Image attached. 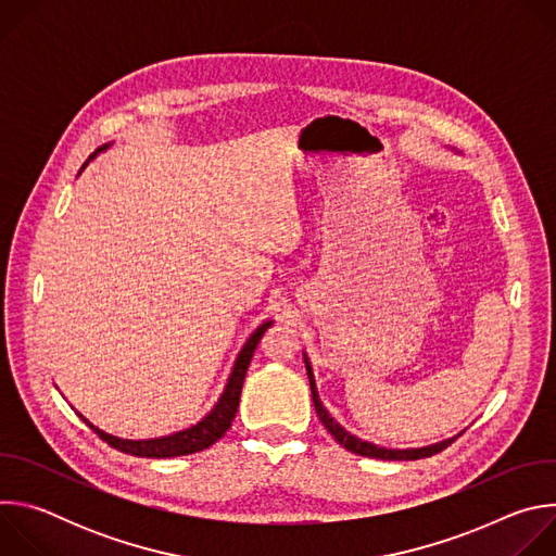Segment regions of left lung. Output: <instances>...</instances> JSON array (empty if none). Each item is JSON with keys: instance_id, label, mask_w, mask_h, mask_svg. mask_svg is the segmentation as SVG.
I'll return each mask as SVG.
<instances>
[{"instance_id": "1", "label": "left lung", "mask_w": 556, "mask_h": 556, "mask_svg": "<svg viewBox=\"0 0 556 556\" xmlns=\"http://www.w3.org/2000/svg\"><path fill=\"white\" fill-rule=\"evenodd\" d=\"M303 361H305V371H307V378H309V391H312V403H314V409H316V416H319V420L324 422V427L330 431V435L348 451L356 453V455H363V457H376V459H420V457H431L435 453H440L442 448H446L451 442L457 440V435L448 438V440H442V442H435V444H429V446H422V448H384V446H378V444H371L367 440H361L356 435H352L350 431H345L330 414L328 409L324 407L321 399H319V391H316V382H314V374H312V365H309V358L303 354ZM462 435V433H459Z\"/></svg>"}]
</instances>
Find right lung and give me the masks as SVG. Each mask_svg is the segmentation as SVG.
Segmentation results:
<instances>
[{"mask_svg":"<svg viewBox=\"0 0 556 556\" xmlns=\"http://www.w3.org/2000/svg\"><path fill=\"white\" fill-rule=\"evenodd\" d=\"M110 144L97 149L90 157L88 163L94 161V157L108 149ZM88 163L84 165V169L88 167ZM273 326V321H264L251 337L249 341L244 343V348L240 350V354H237L235 358V365H232V371L226 380V387L219 395V401L213 405V409L195 425H191L189 429H182V431H176V433H169V435H163V438H151V440H123L118 435H112V433H105L101 431L99 427H94L90 420H86L81 414H78V418H84V422L101 438L105 440L110 446L123 451V453H129V455H136V457H178V455H189V453H198V451H204L208 448L211 444H215L230 427L235 414H237V407H240V393H242V384H244V378H247V371H249V365H251V358L257 350V343L260 339L264 337V332Z\"/></svg>","mask_w":556,"mask_h":556,"instance_id":"right-lung-1","label":"right lung"}]
</instances>
